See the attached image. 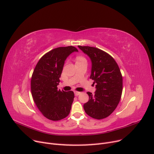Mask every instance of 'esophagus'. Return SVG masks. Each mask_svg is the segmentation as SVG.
Returning <instances> with one entry per match:
<instances>
[{"instance_id": "esophagus-1", "label": "esophagus", "mask_w": 154, "mask_h": 154, "mask_svg": "<svg viewBox=\"0 0 154 154\" xmlns=\"http://www.w3.org/2000/svg\"><path fill=\"white\" fill-rule=\"evenodd\" d=\"M74 94H75V96H79V95L81 94V93L80 92H77V91H75V92H74Z\"/></svg>"}]
</instances>
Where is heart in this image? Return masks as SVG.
<instances>
[{
  "label": "heart",
  "mask_w": 154,
  "mask_h": 154,
  "mask_svg": "<svg viewBox=\"0 0 154 154\" xmlns=\"http://www.w3.org/2000/svg\"><path fill=\"white\" fill-rule=\"evenodd\" d=\"M83 60H86L82 56H77L76 57V61L77 62H81V61H83Z\"/></svg>",
  "instance_id": "b5f03b06"
}]
</instances>
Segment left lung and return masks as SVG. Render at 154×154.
Here are the masks:
<instances>
[{
  "label": "left lung",
  "instance_id": "left-lung-1",
  "mask_svg": "<svg viewBox=\"0 0 154 154\" xmlns=\"http://www.w3.org/2000/svg\"><path fill=\"white\" fill-rule=\"evenodd\" d=\"M91 58L90 79L96 84L95 94L88 92L89 99L84 104L85 112L89 116L101 119L109 116L115 110L121 99L123 77L119 66L110 55L99 48L78 46Z\"/></svg>",
  "mask_w": 154,
  "mask_h": 154
}]
</instances>
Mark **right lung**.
Instances as JSON below:
<instances>
[{
  "label": "right lung",
  "instance_id": "add662e5",
  "mask_svg": "<svg viewBox=\"0 0 154 154\" xmlns=\"http://www.w3.org/2000/svg\"><path fill=\"white\" fill-rule=\"evenodd\" d=\"M78 50L72 46L58 47L39 59L33 71L31 90L33 100L42 115L52 121L67 116L74 98L73 91L58 90L57 85L66 58Z\"/></svg>",
  "mask_w": 154,
  "mask_h": 154
}]
</instances>
